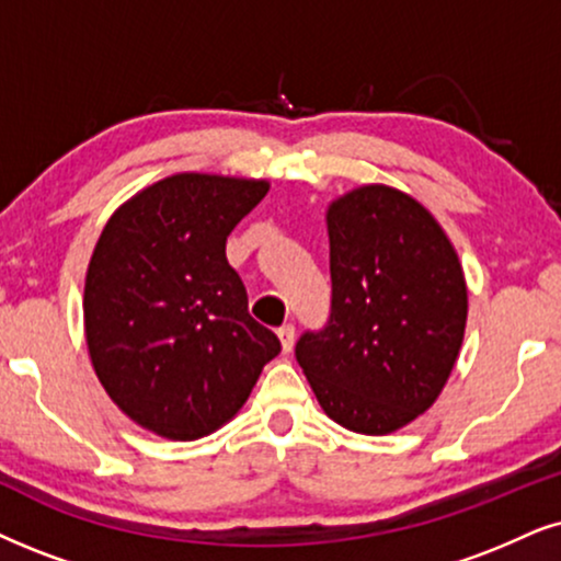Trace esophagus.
Returning a JSON list of instances; mask_svg holds the SVG:
<instances>
[{
	"label": "esophagus",
	"mask_w": 561,
	"mask_h": 561,
	"mask_svg": "<svg viewBox=\"0 0 561 561\" xmlns=\"http://www.w3.org/2000/svg\"><path fill=\"white\" fill-rule=\"evenodd\" d=\"M276 336H279V344H282V352H293L295 346V325H282L279 331H276Z\"/></svg>",
	"instance_id": "1"
}]
</instances>
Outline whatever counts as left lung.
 I'll use <instances>...</instances> for the list:
<instances>
[{
	"instance_id": "1",
	"label": "left lung",
	"mask_w": 561,
	"mask_h": 561,
	"mask_svg": "<svg viewBox=\"0 0 561 561\" xmlns=\"http://www.w3.org/2000/svg\"><path fill=\"white\" fill-rule=\"evenodd\" d=\"M331 321L295 346L325 416L391 435L443 393L463 344L469 287L456 245L407 191L365 183L325 207Z\"/></svg>"
}]
</instances>
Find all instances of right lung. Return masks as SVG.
I'll use <instances>...</instances> for the list:
<instances>
[{
  "label": "right lung",
  "instance_id": "1",
  "mask_svg": "<svg viewBox=\"0 0 561 561\" xmlns=\"http://www.w3.org/2000/svg\"><path fill=\"white\" fill-rule=\"evenodd\" d=\"M266 191V179L186 170L139 188L105 222L84 274V342L108 399L141 430L209 435L279 354L225 256Z\"/></svg>",
  "mask_w": 561,
  "mask_h": 561
}]
</instances>
